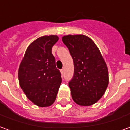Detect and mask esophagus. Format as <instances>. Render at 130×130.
<instances>
[{"label": "esophagus", "instance_id": "1", "mask_svg": "<svg viewBox=\"0 0 130 130\" xmlns=\"http://www.w3.org/2000/svg\"><path fill=\"white\" fill-rule=\"evenodd\" d=\"M60 72H61V74H62V75H63V74H64V70H63V69H62V70H60Z\"/></svg>", "mask_w": 130, "mask_h": 130}]
</instances>
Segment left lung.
<instances>
[{
  "label": "left lung",
  "mask_w": 130,
  "mask_h": 130,
  "mask_svg": "<svg viewBox=\"0 0 130 130\" xmlns=\"http://www.w3.org/2000/svg\"><path fill=\"white\" fill-rule=\"evenodd\" d=\"M74 62L69 82L72 98L80 106H91L103 96L108 85V71L101 53L89 37L82 34L62 38Z\"/></svg>",
  "instance_id": "obj_1"
}]
</instances>
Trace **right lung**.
Listing matches in <instances>:
<instances>
[{"mask_svg":"<svg viewBox=\"0 0 130 130\" xmlns=\"http://www.w3.org/2000/svg\"><path fill=\"white\" fill-rule=\"evenodd\" d=\"M56 35L43 36L28 46L18 70L20 86L29 99L39 107L52 105L62 82L51 50Z\"/></svg>","mask_w":130,"mask_h":130,"instance_id":"add662e5","label":"right lung"}]
</instances>
